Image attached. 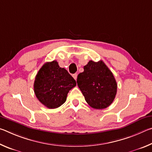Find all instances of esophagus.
I'll return each mask as SVG.
<instances>
[{"instance_id": "1", "label": "esophagus", "mask_w": 152, "mask_h": 152, "mask_svg": "<svg viewBox=\"0 0 152 152\" xmlns=\"http://www.w3.org/2000/svg\"><path fill=\"white\" fill-rule=\"evenodd\" d=\"M77 76H78V75H77V74H73V75H72L73 78L75 79L76 80V79H77Z\"/></svg>"}]
</instances>
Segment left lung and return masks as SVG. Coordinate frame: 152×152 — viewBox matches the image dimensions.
I'll list each match as a JSON object with an SVG mask.
<instances>
[{
  "label": "left lung",
  "mask_w": 152,
  "mask_h": 152,
  "mask_svg": "<svg viewBox=\"0 0 152 152\" xmlns=\"http://www.w3.org/2000/svg\"><path fill=\"white\" fill-rule=\"evenodd\" d=\"M77 84L90 106L103 109L112 104L117 94V84L109 68L102 60L89 61L77 78Z\"/></svg>",
  "instance_id": "left-lung-1"
}]
</instances>
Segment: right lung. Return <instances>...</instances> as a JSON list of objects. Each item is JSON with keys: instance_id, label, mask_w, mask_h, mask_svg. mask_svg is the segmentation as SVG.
<instances>
[{"instance_id": "add662e5", "label": "right lung", "mask_w": 152, "mask_h": 152, "mask_svg": "<svg viewBox=\"0 0 152 152\" xmlns=\"http://www.w3.org/2000/svg\"><path fill=\"white\" fill-rule=\"evenodd\" d=\"M76 86L73 77L54 60L46 62L38 71L34 82V92L44 106L56 109L66 102L69 91Z\"/></svg>"}]
</instances>
